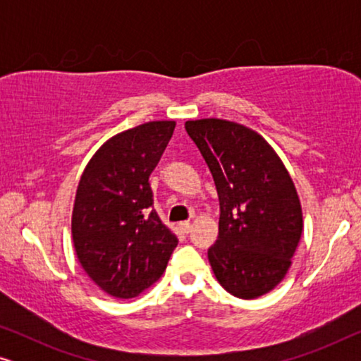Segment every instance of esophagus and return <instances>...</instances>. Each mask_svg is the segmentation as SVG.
<instances>
[{
  "label": "esophagus",
  "instance_id": "1",
  "mask_svg": "<svg viewBox=\"0 0 361 361\" xmlns=\"http://www.w3.org/2000/svg\"><path fill=\"white\" fill-rule=\"evenodd\" d=\"M179 228H180L182 231H184V233H189L190 228H192V225L189 224V221H180V224H179Z\"/></svg>",
  "mask_w": 361,
  "mask_h": 361
}]
</instances>
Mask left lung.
Segmentation results:
<instances>
[{"mask_svg":"<svg viewBox=\"0 0 361 361\" xmlns=\"http://www.w3.org/2000/svg\"><path fill=\"white\" fill-rule=\"evenodd\" d=\"M185 131L220 200L219 240L209 248L215 278L235 298H259L288 274L302 233L294 182L269 142L250 128L205 118L185 121Z\"/></svg>","mask_w":361,"mask_h":361,"instance_id":"obj_1","label":"left lung"}]
</instances>
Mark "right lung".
<instances>
[{"mask_svg": "<svg viewBox=\"0 0 361 361\" xmlns=\"http://www.w3.org/2000/svg\"><path fill=\"white\" fill-rule=\"evenodd\" d=\"M174 128L176 121H149L118 133L78 182L72 212L77 258L113 298H136L154 284L179 241L152 209L149 185Z\"/></svg>", "mask_w": 361, "mask_h": 361, "instance_id": "obj_1", "label": "right lung"}]
</instances>
